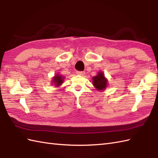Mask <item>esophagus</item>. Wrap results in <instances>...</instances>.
Listing matches in <instances>:
<instances>
[{
    "mask_svg": "<svg viewBox=\"0 0 158 158\" xmlns=\"http://www.w3.org/2000/svg\"><path fill=\"white\" fill-rule=\"evenodd\" d=\"M77 74L79 75H85V72L83 71H77Z\"/></svg>",
    "mask_w": 158,
    "mask_h": 158,
    "instance_id": "1",
    "label": "esophagus"
}]
</instances>
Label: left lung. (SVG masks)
Returning <instances> with one entry per match:
<instances>
[{"mask_svg": "<svg viewBox=\"0 0 158 158\" xmlns=\"http://www.w3.org/2000/svg\"><path fill=\"white\" fill-rule=\"evenodd\" d=\"M92 83L94 86L98 90H104L107 86V79L102 72H98V75L93 77Z\"/></svg>", "mask_w": 158, "mask_h": 158, "instance_id": "left-lung-1", "label": "left lung"}]
</instances>
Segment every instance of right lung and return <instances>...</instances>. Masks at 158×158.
<instances>
[{"instance_id":"1","label":"right lung","mask_w":158,"mask_h":158,"mask_svg":"<svg viewBox=\"0 0 158 158\" xmlns=\"http://www.w3.org/2000/svg\"><path fill=\"white\" fill-rule=\"evenodd\" d=\"M63 81H64V77L62 75L57 74V75H56L54 77H53L52 82L54 83V85H56V87H58L62 84Z\"/></svg>"}]
</instances>
